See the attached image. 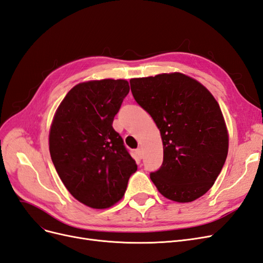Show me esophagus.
Returning <instances> with one entry per match:
<instances>
[{
    "label": "esophagus",
    "instance_id": "esophagus-1",
    "mask_svg": "<svg viewBox=\"0 0 263 263\" xmlns=\"http://www.w3.org/2000/svg\"><path fill=\"white\" fill-rule=\"evenodd\" d=\"M136 153H137L138 157H139L140 159H142V156H144V153H142V149H141V148H137V150H136Z\"/></svg>",
    "mask_w": 263,
    "mask_h": 263
}]
</instances>
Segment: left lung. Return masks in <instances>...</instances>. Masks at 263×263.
<instances>
[{"mask_svg": "<svg viewBox=\"0 0 263 263\" xmlns=\"http://www.w3.org/2000/svg\"><path fill=\"white\" fill-rule=\"evenodd\" d=\"M133 97L160 130L163 162L150 179L164 197L189 203L213 186L228 154V133L217 101L179 72L132 79Z\"/></svg>", "mask_w": 263, "mask_h": 263, "instance_id": "8db88e82", "label": "left lung"}]
</instances>
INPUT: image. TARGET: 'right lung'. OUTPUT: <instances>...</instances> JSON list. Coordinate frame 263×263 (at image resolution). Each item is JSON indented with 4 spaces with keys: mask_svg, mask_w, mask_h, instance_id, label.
<instances>
[{
    "mask_svg": "<svg viewBox=\"0 0 263 263\" xmlns=\"http://www.w3.org/2000/svg\"><path fill=\"white\" fill-rule=\"evenodd\" d=\"M128 92L126 80L79 83L55 110L49 133L51 160L71 195L92 209L117 203L137 170L112 126Z\"/></svg>",
    "mask_w": 263,
    "mask_h": 263,
    "instance_id": "obj_1",
    "label": "right lung"
}]
</instances>
